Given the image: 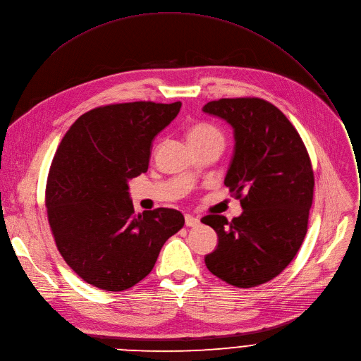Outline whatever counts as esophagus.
<instances>
[{"mask_svg": "<svg viewBox=\"0 0 361 361\" xmlns=\"http://www.w3.org/2000/svg\"><path fill=\"white\" fill-rule=\"evenodd\" d=\"M199 224H200V219L199 217H194L191 214L185 216V226L187 227H195V226H199Z\"/></svg>", "mask_w": 361, "mask_h": 361, "instance_id": "1", "label": "esophagus"}]
</instances>
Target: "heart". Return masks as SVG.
Masks as SVG:
<instances>
[{
    "label": "heart",
    "instance_id": "1",
    "mask_svg": "<svg viewBox=\"0 0 361 361\" xmlns=\"http://www.w3.org/2000/svg\"><path fill=\"white\" fill-rule=\"evenodd\" d=\"M209 137H221V134L209 123H197L188 130V140H203Z\"/></svg>",
    "mask_w": 361,
    "mask_h": 361
}]
</instances>
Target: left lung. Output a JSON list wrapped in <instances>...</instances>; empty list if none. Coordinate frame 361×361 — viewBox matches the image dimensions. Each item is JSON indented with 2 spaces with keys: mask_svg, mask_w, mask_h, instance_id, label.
I'll use <instances>...</instances> for the list:
<instances>
[{
  "mask_svg": "<svg viewBox=\"0 0 361 361\" xmlns=\"http://www.w3.org/2000/svg\"><path fill=\"white\" fill-rule=\"evenodd\" d=\"M203 112L235 130L224 185L243 209L231 221L220 214L202 219L219 238L206 267L233 286H257L278 276L304 242L314 197L311 159L298 130L265 99L227 97L209 102Z\"/></svg>",
  "mask_w": 361,
  "mask_h": 361,
  "instance_id": "8db88e82",
  "label": "left lung"
}]
</instances>
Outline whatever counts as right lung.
Instances as JSON below:
<instances>
[{"label":"right lung","mask_w":361,"mask_h":361,"mask_svg":"<svg viewBox=\"0 0 361 361\" xmlns=\"http://www.w3.org/2000/svg\"><path fill=\"white\" fill-rule=\"evenodd\" d=\"M181 102L94 108L69 128L51 161L46 207L56 246L87 283L119 292L142 281L184 216L159 207L135 214L128 180L147 173L154 137Z\"/></svg>","instance_id":"right-lung-1"}]
</instances>
